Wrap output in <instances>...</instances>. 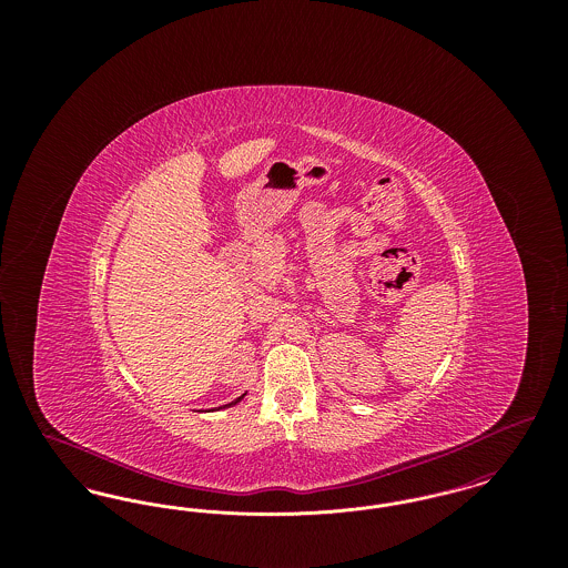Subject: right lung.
Listing matches in <instances>:
<instances>
[{
	"label": "right lung",
	"instance_id": "add662e5",
	"mask_svg": "<svg viewBox=\"0 0 568 568\" xmlns=\"http://www.w3.org/2000/svg\"><path fill=\"white\" fill-rule=\"evenodd\" d=\"M243 398H244V394H243V396H241V398H236V400H234V403H230V405H225V406L236 405V403H241V400H243ZM225 406H223V408H225ZM219 408H221V406H219Z\"/></svg>",
	"mask_w": 568,
	"mask_h": 568
}]
</instances>
